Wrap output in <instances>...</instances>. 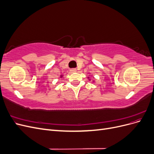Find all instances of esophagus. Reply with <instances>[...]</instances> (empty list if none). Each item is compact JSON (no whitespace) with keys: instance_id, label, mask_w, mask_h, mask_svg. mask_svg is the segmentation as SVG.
I'll return each instance as SVG.
<instances>
[{"instance_id":"obj_1","label":"esophagus","mask_w":154,"mask_h":154,"mask_svg":"<svg viewBox=\"0 0 154 154\" xmlns=\"http://www.w3.org/2000/svg\"><path fill=\"white\" fill-rule=\"evenodd\" d=\"M70 72L73 73V72H76V69H70Z\"/></svg>"}]
</instances>
